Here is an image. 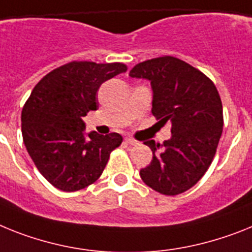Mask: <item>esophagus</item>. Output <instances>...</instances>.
Instances as JSON below:
<instances>
[{
    "label": "esophagus",
    "instance_id": "1",
    "mask_svg": "<svg viewBox=\"0 0 252 252\" xmlns=\"http://www.w3.org/2000/svg\"><path fill=\"white\" fill-rule=\"evenodd\" d=\"M126 143H129V145H132V146L138 145V142H137L136 139L130 138V137H126Z\"/></svg>",
    "mask_w": 252,
    "mask_h": 252
}]
</instances>
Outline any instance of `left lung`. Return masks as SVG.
<instances>
[{"label": "left lung", "mask_w": 252, "mask_h": 252, "mask_svg": "<svg viewBox=\"0 0 252 252\" xmlns=\"http://www.w3.org/2000/svg\"><path fill=\"white\" fill-rule=\"evenodd\" d=\"M129 77L152 88V114L172 123V137L160 145L146 141L152 160L139 175L146 185L174 196L193 187L210 166L223 130V106L205 74L173 56L139 63Z\"/></svg>", "instance_id": "obj_1"}]
</instances>
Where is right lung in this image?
Wrapping results in <instances>:
<instances>
[{
    "label": "right lung",
    "instance_id": "1",
    "mask_svg": "<svg viewBox=\"0 0 252 252\" xmlns=\"http://www.w3.org/2000/svg\"><path fill=\"white\" fill-rule=\"evenodd\" d=\"M120 63L73 61L55 69L33 88L22 113L24 145L54 187L74 192L94 183L123 142L119 133H86L83 116L98 109L101 84L126 73Z\"/></svg>",
    "mask_w": 252,
    "mask_h": 252
}]
</instances>
